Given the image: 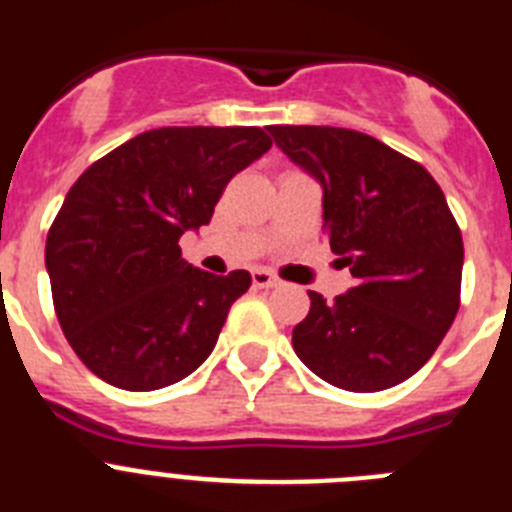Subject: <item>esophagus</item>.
Wrapping results in <instances>:
<instances>
[{
  "mask_svg": "<svg viewBox=\"0 0 512 512\" xmlns=\"http://www.w3.org/2000/svg\"><path fill=\"white\" fill-rule=\"evenodd\" d=\"M251 282H253V287H259V289H274V287H279V277H274V274H271V271H266V269H253L251 271Z\"/></svg>",
  "mask_w": 512,
  "mask_h": 512,
  "instance_id": "1",
  "label": "esophagus"
}]
</instances>
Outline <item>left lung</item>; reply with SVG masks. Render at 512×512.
<instances>
[{"label":"left lung","instance_id":"8db88e82","mask_svg":"<svg viewBox=\"0 0 512 512\" xmlns=\"http://www.w3.org/2000/svg\"><path fill=\"white\" fill-rule=\"evenodd\" d=\"M274 143L323 187V228L354 277L346 295H310L292 330L302 364L333 387L379 392L431 359L459 312L464 243L428 171L366 133L271 125Z\"/></svg>","mask_w":512,"mask_h":512}]
</instances>
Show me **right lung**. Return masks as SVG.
Segmentation results:
<instances>
[{"label":"right lung","instance_id":"1","mask_svg":"<svg viewBox=\"0 0 512 512\" xmlns=\"http://www.w3.org/2000/svg\"><path fill=\"white\" fill-rule=\"evenodd\" d=\"M271 148L261 128H158L94 161L45 241L63 336L112 387H169L212 354L228 310L251 287L187 264L179 238L210 223L238 171Z\"/></svg>","mask_w":512,"mask_h":512}]
</instances>
